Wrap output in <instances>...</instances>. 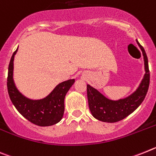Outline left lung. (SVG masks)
<instances>
[{"label": "left lung", "instance_id": "8db88e82", "mask_svg": "<svg viewBox=\"0 0 156 156\" xmlns=\"http://www.w3.org/2000/svg\"><path fill=\"white\" fill-rule=\"evenodd\" d=\"M140 46L144 59L145 75L140 86L134 93L126 99L117 101H111L103 96L97 89L87 85V97L89 110L94 118L105 122H116L125 119L134 112L143 102L148 90L150 74L148 61L143 46L136 41Z\"/></svg>", "mask_w": 156, "mask_h": 156}]
</instances>
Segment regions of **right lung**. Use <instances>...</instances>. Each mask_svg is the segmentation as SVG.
Masks as SVG:
<instances>
[{
	"instance_id": "obj_1",
	"label": "right lung",
	"mask_w": 156,
	"mask_h": 156,
	"mask_svg": "<svg viewBox=\"0 0 156 156\" xmlns=\"http://www.w3.org/2000/svg\"><path fill=\"white\" fill-rule=\"evenodd\" d=\"M17 49L12 55L9 65L7 87L9 97L19 112L28 121L39 126H49L59 122L64 112L65 96L74 82L70 79L59 83L45 98L33 101L25 97L16 89L13 81V60Z\"/></svg>"
}]
</instances>
